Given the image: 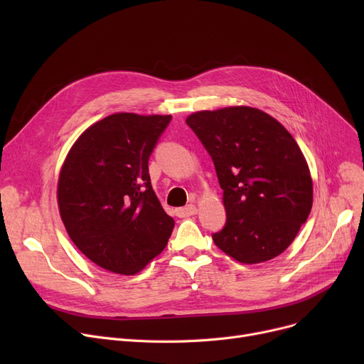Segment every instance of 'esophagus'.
<instances>
[{
  "mask_svg": "<svg viewBox=\"0 0 364 364\" xmlns=\"http://www.w3.org/2000/svg\"><path fill=\"white\" fill-rule=\"evenodd\" d=\"M196 214H198V208L192 203L177 209V215L180 218H187V217H192V215H196Z\"/></svg>",
  "mask_w": 364,
  "mask_h": 364,
  "instance_id": "34e87169",
  "label": "esophagus"
}]
</instances>
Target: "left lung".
Masks as SVG:
<instances>
[{
	"instance_id": "left-lung-1",
	"label": "left lung",
	"mask_w": 364,
	"mask_h": 364,
	"mask_svg": "<svg viewBox=\"0 0 364 364\" xmlns=\"http://www.w3.org/2000/svg\"><path fill=\"white\" fill-rule=\"evenodd\" d=\"M186 122L213 158L224 190L227 220L214 243L243 264L280 255L313 205L310 169L295 139L247 106L196 112Z\"/></svg>"
}]
</instances>
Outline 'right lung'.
I'll return each mask as SVG.
<instances>
[{"label": "right lung", "mask_w": 364, "mask_h": 364, "mask_svg": "<svg viewBox=\"0 0 364 364\" xmlns=\"http://www.w3.org/2000/svg\"><path fill=\"white\" fill-rule=\"evenodd\" d=\"M171 114L114 113L72 146L57 199L76 247L102 269L136 274L159 255L174 228L151 188L149 158Z\"/></svg>", "instance_id": "right-lung-1"}]
</instances>
